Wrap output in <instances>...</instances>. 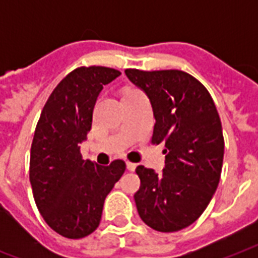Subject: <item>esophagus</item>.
<instances>
[{
  "label": "esophagus",
  "instance_id": "1",
  "mask_svg": "<svg viewBox=\"0 0 258 258\" xmlns=\"http://www.w3.org/2000/svg\"><path fill=\"white\" fill-rule=\"evenodd\" d=\"M135 167H137V165H135L134 162L127 161V169H128L130 171H134V170H135Z\"/></svg>",
  "mask_w": 258,
  "mask_h": 258
}]
</instances>
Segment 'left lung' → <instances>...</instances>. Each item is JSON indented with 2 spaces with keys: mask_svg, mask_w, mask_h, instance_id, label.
Listing matches in <instances>:
<instances>
[{
  "mask_svg": "<svg viewBox=\"0 0 258 258\" xmlns=\"http://www.w3.org/2000/svg\"><path fill=\"white\" fill-rule=\"evenodd\" d=\"M124 72L147 93L157 120L151 143H163L166 154L161 174L137 167L138 213L154 230L178 232L200 218L220 183L225 147L220 115L204 84L183 71Z\"/></svg>",
  "mask_w": 258,
  "mask_h": 258,
  "instance_id": "left-lung-1",
  "label": "left lung"
}]
</instances>
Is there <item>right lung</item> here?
I'll list each match as a JSON object with an SVG mask.
<instances>
[{
	"mask_svg": "<svg viewBox=\"0 0 258 258\" xmlns=\"http://www.w3.org/2000/svg\"><path fill=\"white\" fill-rule=\"evenodd\" d=\"M119 75L100 66L74 70L50 93L36 125L29 162L34 202L48 226L66 238L96 230L105 197L125 170L121 159L100 166L80 154L97 95Z\"/></svg>",
	"mask_w": 258,
	"mask_h": 258,
	"instance_id": "1",
	"label": "right lung"
}]
</instances>
